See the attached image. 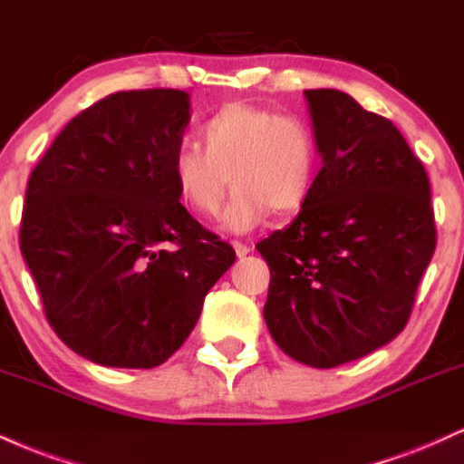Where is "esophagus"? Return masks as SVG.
Here are the masks:
<instances>
[{
    "label": "esophagus",
    "mask_w": 464,
    "mask_h": 464,
    "mask_svg": "<svg viewBox=\"0 0 464 464\" xmlns=\"http://www.w3.org/2000/svg\"><path fill=\"white\" fill-rule=\"evenodd\" d=\"M232 247H234V252H237L238 258H241V256H247L249 252H252V247H249V245L243 243V241H232Z\"/></svg>",
    "instance_id": "obj_1"
}]
</instances>
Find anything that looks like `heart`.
<instances>
[{
  "mask_svg": "<svg viewBox=\"0 0 464 464\" xmlns=\"http://www.w3.org/2000/svg\"><path fill=\"white\" fill-rule=\"evenodd\" d=\"M199 143H182L171 160L178 199L215 219L237 184L226 227L249 232L271 212L302 208L317 184L321 151L313 125L276 108L230 103L199 125Z\"/></svg>",
  "mask_w": 464,
  "mask_h": 464,
  "instance_id": "b5f03b06",
  "label": "heart"
}]
</instances>
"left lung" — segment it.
Wrapping results in <instances>:
<instances>
[{
    "label": "left lung",
    "instance_id": "left-lung-1",
    "mask_svg": "<svg viewBox=\"0 0 464 464\" xmlns=\"http://www.w3.org/2000/svg\"><path fill=\"white\" fill-rule=\"evenodd\" d=\"M319 140L313 195L256 247L265 321L286 356L332 369L395 339L437 247L426 167L393 121L334 89L304 91Z\"/></svg>",
    "mask_w": 464,
    "mask_h": 464
}]
</instances>
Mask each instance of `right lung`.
Masks as SVG:
<instances>
[{"label":"right lung","instance_id":"1","mask_svg":"<svg viewBox=\"0 0 464 464\" xmlns=\"http://www.w3.org/2000/svg\"><path fill=\"white\" fill-rule=\"evenodd\" d=\"M188 108L178 89L106 95L64 125L27 179L19 247L45 317L103 367L171 358L237 258L173 188Z\"/></svg>","mask_w":464,"mask_h":464}]
</instances>
